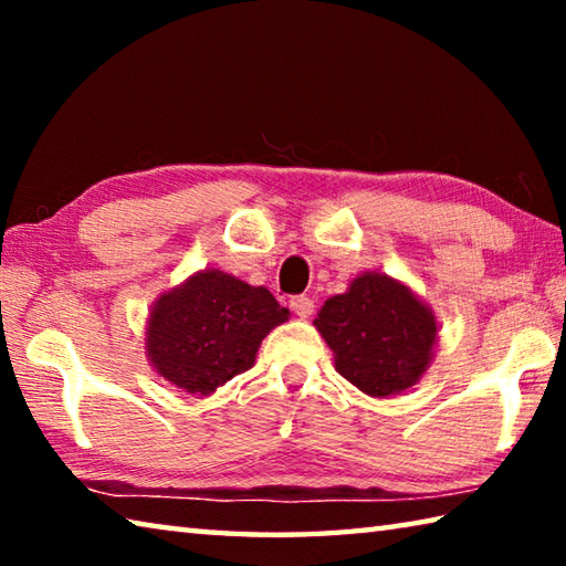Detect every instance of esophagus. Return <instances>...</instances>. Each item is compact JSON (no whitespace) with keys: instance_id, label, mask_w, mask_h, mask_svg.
Returning <instances> with one entry per match:
<instances>
[{"instance_id":"obj_1","label":"esophagus","mask_w":566,"mask_h":566,"mask_svg":"<svg viewBox=\"0 0 566 566\" xmlns=\"http://www.w3.org/2000/svg\"><path fill=\"white\" fill-rule=\"evenodd\" d=\"M290 304H292L296 317H302V319H306L314 312V300H310V296H304V294L292 296Z\"/></svg>"}]
</instances>
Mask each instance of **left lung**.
I'll return each mask as SVG.
<instances>
[{
	"label": "left lung",
	"mask_w": 566,
	"mask_h": 566,
	"mask_svg": "<svg viewBox=\"0 0 566 566\" xmlns=\"http://www.w3.org/2000/svg\"><path fill=\"white\" fill-rule=\"evenodd\" d=\"M339 375L371 397L409 389L432 359L437 322L407 286L364 274L314 319Z\"/></svg>",
	"instance_id": "obj_1"
}]
</instances>
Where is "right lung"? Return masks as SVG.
I'll return each instance as SVG.
<instances>
[{
	"label": "right lung",
	"mask_w": 566,
	"mask_h": 566,
	"mask_svg": "<svg viewBox=\"0 0 566 566\" xmlns=\"http://www.w3.org/2000/svg\"><path fill=\"white\" fill-rule=\"evenodd\" d=\"M286 317L270 290L209 270L151 310L149 357L171 385L207 397L252 369L262 339Z\"/></svg>",
	"instance_id": "obj_1"
}]
</instances>
